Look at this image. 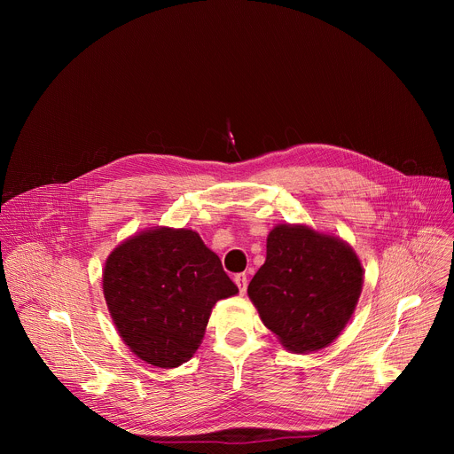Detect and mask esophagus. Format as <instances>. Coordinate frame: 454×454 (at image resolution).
Returning a JSON list of instances; mask_svg holds the SVG:
<instances>
[{
    "mask_svg": "<svg viewBox=\"0 0 454 454\" xmlns=\"http://www.w3.org/2000/svg\"><path fill=\"white\" fill-rule=\"evenodd\" d=\"M233 282L237 284V287H239L240 294H244V293H246V289H247V277H246L244 273H239V275H235V277H233Z\"/></svg>",
    "mask_w": 454,
    "mask_h": 454,
    "instance_id": "obj_1",
    "label": "esophagus"
}]
</instances>
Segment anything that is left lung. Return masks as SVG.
Here are the masks:
<instances>
[{
  "label": "left lung",
  "mask_w": 454,
  "mask_h": 454,
  "mask_svg": "<svg viewBox=\"0 0 454 454\" xmlns=\"http://www.w3.org/2000/svg\"><path fill=\"white\" fill-rule=\"evenodd\" d=\"M266 247V262L247 286L264 325L294 354L329 347L361 294L363 266L356 251L301 224L275 226Z\"/></svg>",
  "instance_id": "obj_1"
}]
</instances>
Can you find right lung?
Returning <instances> with one entry per match:
<instances>
[{"instance_id": "1", "label": "right lung", "mask_w": 454, "mask_h": 454, "mask_svg": "<svg viewBox=\"0 0 454 454\" xmlns=\"http://www.w3.org/2000/svg\"><path fill=\"white\" fill-rule=\"evenodd\" d=\"M102 289L123 343L160 368H176L196 354L212 307L239 293L200 233L165 226L114 247Z\"/></svg>"}]
</instances>
